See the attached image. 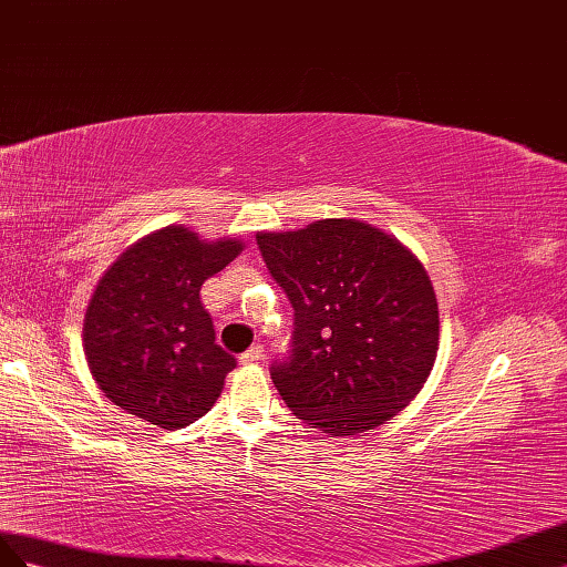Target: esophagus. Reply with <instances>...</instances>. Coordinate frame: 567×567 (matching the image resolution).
Masks as SVG:
<instances>
[{"instance_id":"1","label":"esophagus","mask_w":567,"mask_h":567,"mask_svg":"<svg viewBox=\"0 0 567 567\" xmlns=\"http://www.w3.org/2000/svg\"><path fill=\"white\" fill-rule=\"evenodd\" d=\"M258 361H264V347L261 344H254L251 349H247L245 353L239 355V363H245V365L258 363Z\"/></svg>"}]
</instances>
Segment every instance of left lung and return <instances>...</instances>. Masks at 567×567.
<instances>
[{
	"mask_svg": "<svg viewBox=\"0 0 567 567\" xmlns=\"http://www.w3.org/2000/svg\"><path fill=\"white\" fill-rule=\"evenodd\" d=\"M256 241L295 309L292 353L270 368L289 411L349 436L406 409L440 349V306L417 256L353 218Z\"/></svg>",
	"mask_w": 567,
	"mask_h": 567,
	"instance_id": "obj_1",
	"label": "left lung"
}]
</instances>
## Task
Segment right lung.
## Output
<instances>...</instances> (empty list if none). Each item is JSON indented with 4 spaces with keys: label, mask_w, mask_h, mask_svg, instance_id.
Returning a JSON list of instances; mask_svg holds the SVG:
<instances>
[{
    "label": "right lung",
    "mask_w": 567,
    "mask_h": 567,
    "mask_svg": "<svg viewBox=\"0 0 567 567\" xmlns=\"http://www.w3.org/2000/svg\"><path fill=\"white\" fill-rule=\"evenodd\" d=\"M241 249L235 237L206 241L168 225L109 266L87 303L83 349L111 403L164 430L212 411L237 361L216 344L199 289Z\"/></svg>",
    "instance_id": "1"
}]
</instances>
